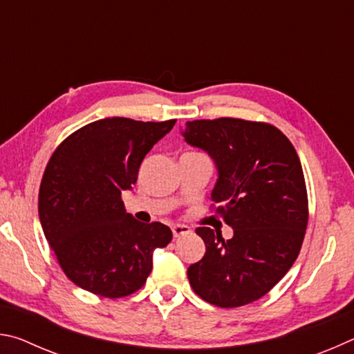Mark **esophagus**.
Instances as JSON below:
<instances>
[{
    "instance_id": "1",
    "label": "esophagus",
    "mask_w": 354,
    "mask_h": 354,
    "mask_svg": "<svg viewBox=\"0 0 354 354\" xmlns=\"http://www.w3.org/2000/svg\"><path fill=\"white\" fill-rule=\"evenodd\" d=\"M171 232H173V237L178 239V237H181V236L189 234L190 227L185 226V225H173L171 226Z\"/></svg>"
}]
</instances>
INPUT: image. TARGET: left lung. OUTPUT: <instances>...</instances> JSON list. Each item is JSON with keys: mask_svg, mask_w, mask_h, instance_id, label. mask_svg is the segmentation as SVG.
Segmentation results:
<instances>
[{"mask_svg": "<svg viewBox=\"0 0 354 354\" xmlns=\"http://www.w3.org/2000/svg\"><path fill=\"white\" fill-rule=\"evenodd\" d=\"M183 136L217 165L215 214L234 230L225 241L211 227H196L206 253L189 267L190 286L214 306H245L270 292L301 250L309 218L301 162L290 140L270 123L194 120Z\"/></svg>", "mask_w": 354, "mask_h": 354, "instance_id": "obj_1", "label": "left lung"}]
</instances>
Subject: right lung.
I'll return each mask as SVG.
<instances>
[{"label": "right lung", "instance_id": "right-lung-1", "mask_svg": "<svg viewBox=\"0 0 354 354\" xmlns=\"http://www.w3.org/2000/svg\"><path fill=\"white\" fill-rule=\"evenodd\" d=\"M176 120H97L70 134L48 160L39 217L59 266L81 289L128 297L147 283L153 251L171 241L159 221L140 223L124 211L122 192L136 184L143 158Z\"/></svg>", "mask_w": 354, "mask_h": 354}]
</instances>
